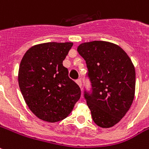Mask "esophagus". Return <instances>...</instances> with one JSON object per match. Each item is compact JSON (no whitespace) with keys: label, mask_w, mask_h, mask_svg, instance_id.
<instances>
[{"label":"esophagus","mask_w":149,"mask_h":149,"mask_svg":"<svg viewBox=\"0 0 149 149\" xmlns=\"http://www.w3.org/2000/svg\"><path fill=\"white\" fill-rule=\"evenodd\" d=\"M76 82H77V84L78 85H79V87H81V86H82V83H81V79H78L76 80Z\"/></svg>","instance_id":"obj_1"}]
</instances>
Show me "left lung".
<instances>
[{
	"label": "left lung",
	"instance_id": "8db88e82",
	"mask_svg": "<svg viewBox=\"0 0 149 149\" xmlns=\"http://www.w3.org/2000/svg\"><path fill=\"white\" fill-rule=\"evenodd\" d=\"M77 52L84 58L92 83L85 98L94 122L102 128L115 126L132 105L135 69L128 54L117 44L102 40L80 44Z\"/></svg>",
	"mask_w": 149,
	"mask_h": 149
}]
</instances>
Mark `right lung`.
<instances>
[{
	"label": "right lung",
	"mask_w": 149,
	"mask_h": 149,
	"mask_svg": "<svg viewBox=\"0 0 149 149\" xmlns=\"http://www.w3.org/2000/svg\"><path fill=\"white\" fill-rule=\"evenodd\" d=\"M72 45V42L34 45L27 50L19 65L22 95L30 111L45 122L64 120L80 97V88L62 65Z\"/></svg>",
	"instance_id": "add662e5"
}]
</instances>
